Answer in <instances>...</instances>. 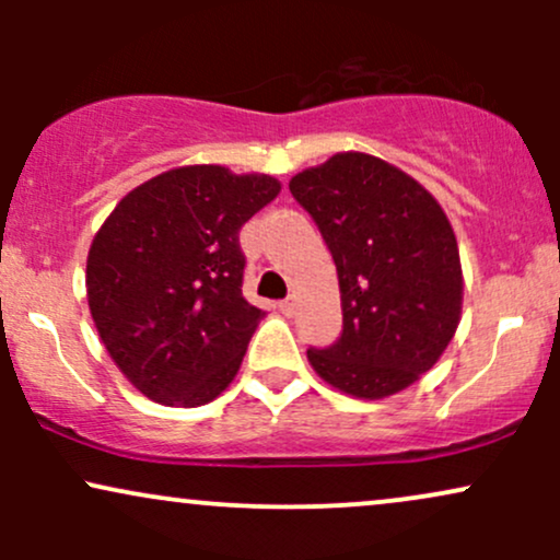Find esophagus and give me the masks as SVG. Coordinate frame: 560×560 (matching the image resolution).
Segmentation results:
<instances>
[{
    "label": "esophagus",
    "mask_w": 560,
    "mask_h": 560,
    "mask_svg": "<svg viewBox=\"0 0 560 560\" xmlns=\"http://www.w3.org/2000/svg\"><path fill=\"white\" fill-rule=\"evenodd\" d=\"M279 311L284 313V316H294V313H298V300H294V298L281 300L279 302Z\"/></svg>",
    "instance_id": "esophagus-1"
}]
</instances>
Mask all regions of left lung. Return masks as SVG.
Listing matches in <instances>:
<instances>
[{
  "label": "left lung",
  "instance_id": "left-lung-1",
  "mask_svg": "<svg viewBox=\"0 0 560 560\" xmlns=\"http://www.w3.org/2000/svg\"><path fill=\"white\" fill-rule=\"evenodd\" d=\"M289 191L329 247L342 334L307 361L361 400L395 395L440 361L464 305L460 255L445 210L395 165L339 152L298 173Z\"/></svg>",
  "mask_w": 560,
  "mask_h": 560
}]
</instances>
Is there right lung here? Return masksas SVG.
Masks as SVG:
<instances>
[{"label": "right lung", "mask_w": 560, "mask_h": 560, "mask_svg": "<svg viewBox=\"0 0 560 560\" xmlns=\"http://www.w3.org/2000/svg\"><path fill=\"white\" fill-rule=\"evenodd\" d=\"M279 191L266 173L184 165L128 191L96 231L89 311L141 395L197 408L236 376L266 316L242 294L240 229Z\"/></svg>", "instance_id": "right-lung-1"}]
</instances>
